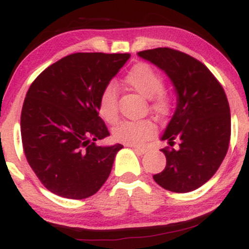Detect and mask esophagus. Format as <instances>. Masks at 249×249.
I'll return each mask as SVG.
<instances>
[{"mask_svg": "<svg viewBox=\"0 0 249 249\" xmlns=\"http://www.w3.org/2000/svg\"><path fill=\"white\" fill-rule=\"evenodd\" d=\"M127 146H130V147H132L134 151H136L137 153L138 154H144V153H146L147 152V148L146 147H139V146H132V145H127Z\"/></svg>", "mask_w": 249, "mask_h": 249, "instance_id": "obj_1", "label": "esophagus"}]
</instances>
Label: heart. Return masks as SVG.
Instances as JSON below:
<instances>
[{"mask_svg":"<svg viewBox=\"0 0 249 249\" xmlns=\"http://www.w3.org/2000/svg\"><path fill=\"white\" fill-rule=\"evenodd\" d=\"M125 83L150 99V111L159 118L167 116L171 110V99L164 89V79L160 73L148 64L136 65L125 77ZM99 115L105 122L113 124L118 119V91L113 85H107L102 91L98 104ZM154 132V125L150 121L119 123L112 130L113 139L127 145H141Z\"/></svg>","mask_w":249,"mask_h":249,"instance_id":"obj_1","label":"heart"}]
</instances>
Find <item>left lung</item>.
I'll return each instance as SVG.
<instances>
[{"label": "left lung", "mask_w": 249, "mask_h": 249, "mask_svg": "<svg viewBox=\"0 0 249 249\" xmlns=\"http://www.w3.org/2000/svg\"><path fill=\"white\" fill-rule=\"evenodd\" d=\"M172 82L177 107L161 141L166 166L153 179L171 192H192L207 182L224 160L231 139V111L220 83L205 64L170 48L139 51Z\"/></svg>", "instance_id": "1"}]
</instances>
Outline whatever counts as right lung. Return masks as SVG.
<instances>
[{"label":"right lung","instance_id":"obj_1","mask_svg":"<svg viewBox=\"0 0 249 249\" xmlns=\"http://www.w3.org/2000/svg\"><path fill=\"white\" fill-rule=\"evenodd\" d=\"M128 58V53H72L30 85L21 113L22 144L50 192L85 199L107 181L123 145L95 144L110 136L99 117V97Z\"/></svg>","mask_w":249,"mask_h":249}]
</instances>
